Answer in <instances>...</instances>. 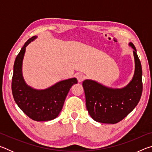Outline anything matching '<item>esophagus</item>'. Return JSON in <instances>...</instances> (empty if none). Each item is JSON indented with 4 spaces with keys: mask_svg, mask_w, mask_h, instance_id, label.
I'll list each match as a JSON object with an SVG mask.
<instances>
[{
    "mask_svg": "<svg viewBox=\"0 0 152 152\" xmlns=\"http://www.w3.org/2000/svg\"><path fill=\"white\" fill-rule=\"evenodd\" d=\"M76 78L79 82H82L84 79H85V76H84V75H83V74H78V75H77Z\"/></svg>",
    "mask_w": 152,
    "mask_h": 152,
    "instance_id": "obj_1",
    "label": "esophagus"
}]
</instances>
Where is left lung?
Segmentation results:
<instances>
[{
	"mask_svg": "<svg viewBox=\"0 0 152 152\" xmlns=\"http://www.w3.org/2000/svg\"><path fill=\"white\" fill-rule=\"evenodd\" d=\"M135 59L134 76L124 88H111L96 81L85 80L82 82L86 109L97 122L115 124L127 117L137 106L142 94V68L137 50L132 43Z\"/></svg>",
	"mask_w": 152,
	"mask_h": 152,
	"instance_id": "obj_1",
	"label": "left lung"
}]
</instances>
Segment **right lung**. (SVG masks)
Returning <instances> with one entry per match:
<instances>
[{
	"label": "right lung",
	"instance_id": "right-lung-1",
	"mask_svg": "<svg viewBox=\"0 0 152 152\" xmlns=\"http://www.w3.org/2000/svg\"><path fill=\"white\" fill-rule=\"evenodd\" d=\"M36 38L33 36L28 39L15 59L12 93L18 107L30 119L46 121L58 116L70 88L78 81L76 78L65 80L44 90L34 89L25 83L22 74L23 60L26 47Z\"/></svg>",
	"mask_w": 152,
	"mask_h": 152
}]
</instances>
